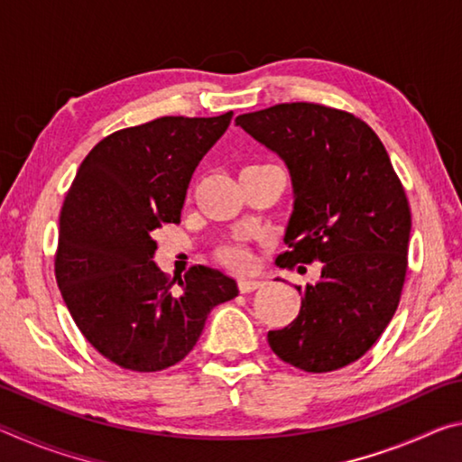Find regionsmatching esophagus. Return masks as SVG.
<instances>
[{"mask_svg": "<svg viewBox=\"0 0 462 462\" xmlns=\"http://www.w3.org/2000/svg\"><path fill=\"white\" fill-rule=\"evenodd\" d=\"M261 287H263V281L246 279V277H240V279H238V289H240V293L256 291V289H261Z\"/></svg>", "mask_w": 462, "mask_h": 462, "instance_id": "1", "label": "esophagus"}]
</instances>
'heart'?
Instances as JSON below:
<instances>
[{"label": "heart", "mask_w": 462, "mask_h": 462, "mask_svg": "<svg viewBox=\"0 0 462 462\" xmlns=\"http://www.w3.org/2000/svg\"><path fill=\"white\" fill-rule=\"evenodd\" d=\"M222 259L228 264H234V267H245V264L248 263V254L245 248L230 246V248L222 250Z\"/></svg>", "instance_id": "obj_1"}]
</instances>
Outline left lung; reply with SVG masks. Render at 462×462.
Wrapping results in <instances>:
<instances>
[{"instance_id":"1","label":"left lung","mask_w":462,"mask_h":462,"mask_svg":"<svg viewBox=\"0 0 462 462\" xmlns=\"http://www.w3.org/2000/svg\"><path fill=\"white\" fill-rule=\"evenodd\" d=\"M236 126L291 175L289 250L277 264L322 261L318 283L297 287L300 314L269 332V346L301 371L342 369L377 342L400 303L411 232L403 185L379 136L342 109L279 104L238 116Z\"/></svg>"}]
</instances>
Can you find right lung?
I'll list each match as a JSON object with an SVG mask.
<instances>
[{"mask_svg": "<svg viewBox=\"0 0 462 462\" xmlns=\"http://www.w3.org/2000/svg\"><path fill=\"white\" fill-rule=\"evenodd\" d=\"M230 120L165 116L114 132L85 156L62 203L60 295L91 346L122 369L183 361L209 311L238 295L220 271L198 264L171 281L152 261L154 230L181 222L193 171Z\"/></svg>", "mask_w": 462, "mask_h": 462, "instance_id": "obj_1", "label": "right lung"}]
</instances>
